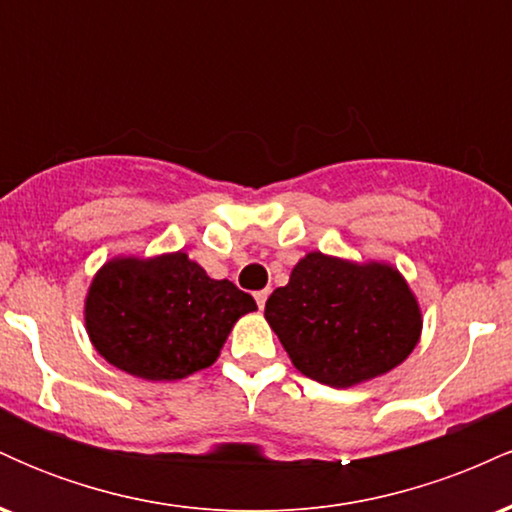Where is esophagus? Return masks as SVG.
Wrapping results in <instances>:
<instances>
[{
	"label": "esophagus",
	"instance_id": "obj_1",
	"mask_svg": "<svg viewBox=\"0 0 512 512\" xmlns=\"http://www.w3.org/2000/svg\"><path fill=\"white\" fill-rule=\"evenodd\" d=\"M267 298H269V289H262V291L255 293V301H257V305H260V310H264V303H267Z\"/></svg>",
	"mask_w": 512,
	"mask_h": 512
}]
</instances>
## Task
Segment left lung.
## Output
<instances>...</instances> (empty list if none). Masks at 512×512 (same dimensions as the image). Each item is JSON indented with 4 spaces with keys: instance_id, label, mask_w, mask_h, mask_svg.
<instances>
[{
    "instance_id": "8db88e82",
    "label": "left lung",
    "mask_w": 512,
    "mask_h": 512,
    "mask_svg": "<svg viewBox=\"0 0 512 512\" xmlns=\"http://www.w3.org/2000/svg\"><path fill=\"white\" fill-rule=\"evenodd\" d=\"M264 317L305 378L354 387L390 373L421 339L419 301L387 262H351L315 250L298 260Z\"/></svg>"
}]
</instances>
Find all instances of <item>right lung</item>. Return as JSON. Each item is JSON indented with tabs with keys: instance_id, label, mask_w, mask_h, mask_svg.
<instances>
[{
	"instance_id": "obj_1",
	"label": "right lung",
	"mask_w": 512,
	"mask_h": 512,
	"mask_svg": "<svg viewBox=\"0 0 512 512\" xmlns=\"http://www.w3.org/2000/svg\"><path fill=\"white\" fill-rule=\"evenodd\" d=\"M252 310L250 293L211 279L178 250L105 262L88 286L84 322L93 349L110 366L170 383L209 368L233 325Z\"/></svg>"
}]
</instances>
